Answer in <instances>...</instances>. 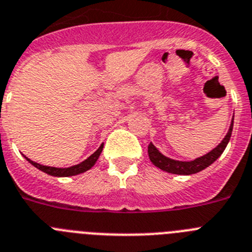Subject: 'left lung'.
I'll return each instance as SVG.
<instances>
[{"label":"left lung","mask_w":252,"mask_h":252,"mask_svg":"<svg viewBox=\"0 0 252 252\" xmlns=\"http://www.w3.org/2000/svg\"><path fill=\"white\" fill-rule=\"evenodd\" d=\"M232 128H233V117L232 121H231L230 129H228L227 134L225 135V138L222 139V142L220 143L216 148H214L211 152H208L207 154L202 156V157H198L193 160H188V162H183V160H176L172 159V158L165 157L156 148L153 143H151L148 146V156L151 162L153 163L156 167L160 168L162 171L168 172V173L173 174H183V176H188V174H194L198 173V172L203 171L205 168H207L208 165H211L217 158L223 153L225 148L227 147L228 140H230L231 134H232Z\"/></svg>","instance_id":"obj_1"}]
</instances>
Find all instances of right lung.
Here are the masks:
<instances>
[{"label": "right lung", "instance_id": "add662e5", "mask_svg": "<svg viewBox=\"0 0 252 252\" xmlns=\"http://www.w3.org/2000/svg\"><path fill=\"white\" fill-rule=\"evenodd\" d=\"M101 151H103V146L99 147L98 151L94 152V153H93L90 157H88L85 160H83V162L79 163V164L71 165V167H67V168H56V167L42 165V164H40V163H36V162H33V160L29 159L27 157H25V158H26V159L33 165V167H36V168L40 169V171L45 172V173L50 174V176H54V177H71V176H76V174H80V173H84V172L89 171L93 165L95 164V162L98 160L99 156H100V153H101Z\"/></svg>", "mask_w": 252, "mask_h": 252}]
</instances>
